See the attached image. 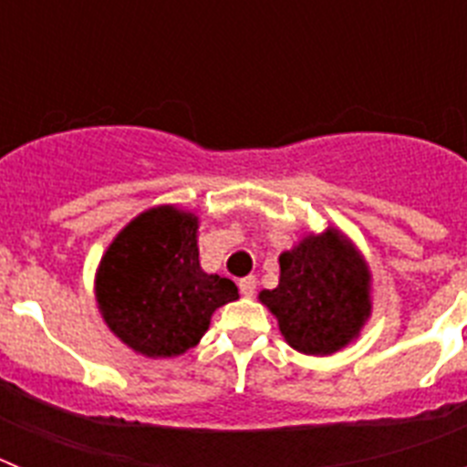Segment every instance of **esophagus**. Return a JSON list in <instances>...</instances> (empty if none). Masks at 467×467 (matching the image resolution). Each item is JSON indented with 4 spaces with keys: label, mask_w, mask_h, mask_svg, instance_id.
Instances as JSON below:
<instances>
[{
    "label": "esophagus",
    "mask_w": 467,
    "mask_h": 467,
    "mask_svg": "<svg viewBox=\"0 0 467 467\" xmlns=\"http://www.w3.org/2000/svg\"><path fill=\"white\" fill-rule=\"evenodd\" d=\"M238 287H241V295L243 296H253L254 292H257V278H253V275H247V278H243L241 283H238Z\"/></svg>",
    "instance_id": "esophagus-1"
}]
</instances>
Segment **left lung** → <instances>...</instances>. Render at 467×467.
<instances>
[{
    "label": "left lung",
    "instance_id": "1",
    "mask_svg": "<svg viewBox=\"0 0 467 467\" xmlns=\"http://www.w3.org/2000/svg\"><path fill=\"white\" fill-rule=\"evenodd\" d=\"M280 280L257 299L274 313L287 346L325 358L360 339L372 317V269L344 231H308L280 253Z\"/></svg>",
    "mask_w": 467,
    "mask_h": 467
}]
</instances>
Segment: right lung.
<instances>
[{
	"mask_svg": "<svg viewBox=\"0 0 467 467\" xmlns=\"http://www.w3.org/2000/svg\"><path fill=\"white\" fill-rule=\"evenodd\" d=\"M198 214L154 205L111 238L95 269V304L123 346L151 358L184 356L203 339L213 313L238 299L229 278L198 259Z\"/></svg>",
	"mask_w": 467,
	"mask_h": 467,
	"instance_id": "1",
	"label": "right lung"
}]
</instances>
